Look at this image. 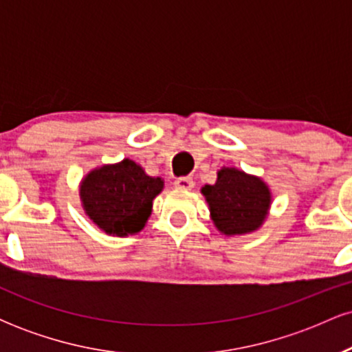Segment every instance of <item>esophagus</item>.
<instances>
[{"instance_id": "1", "label": "esophagus", "mask_w": 352, "mask_h": 352, "mask_svg": "<svg viewBox=\"0 0 352 352\" xmlns=\"http://www.w3.org/2000/svg\"><path fill=\"white\" fill-rule=\"evenodd\" d=\"M193 185H195V182H193L192 177H179L175 180V187L180 190H192Z\"/></svg>"}]
</instances>
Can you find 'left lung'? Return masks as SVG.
<instances>
[{
    "label": "left lung",
    "mask_w": 352,
    "mask_h": 352,
    "mask_svg": "<svg viewBox=\"0 0 352 352\" xmlns=\"http://www.w3.org/2000/svg\"><path fill=\"white\" fill-rule=\"evenodd\" d=\"M210 217L220 233L246 235L265 223L272 207V190L260 177L240 168L221 167L213 185L201 187Z\"/></svg>",
    "instance_id": "left-lung-1"
}]
</instances>
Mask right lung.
Here are the masks:
<instances>
[{"label": "right lung", "instance_id": "obj_1", "mask_svg": "<svg viewBox=\"0 0 352 352\" xmlns=\"http://www.w3.org/2000/svg\"><path fill=\"white\" fill-rule=\"evenodd\" d=\"M164 190L160 177H151L134 160L100 165L80 180L84 213L104 233L135 235L152 213L153 199Z\"/></svg>", "mask_w": 352, "mask_h": 352}]
</instances>
